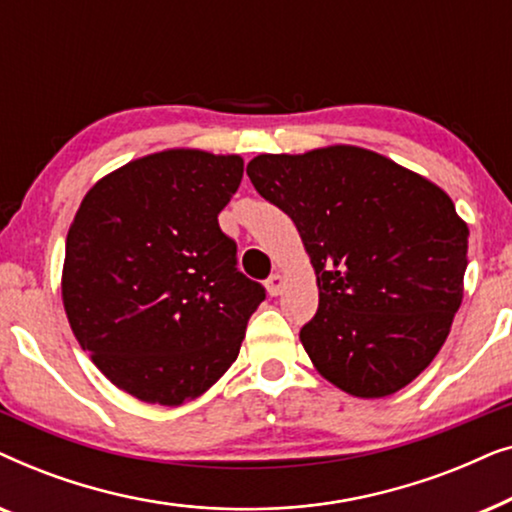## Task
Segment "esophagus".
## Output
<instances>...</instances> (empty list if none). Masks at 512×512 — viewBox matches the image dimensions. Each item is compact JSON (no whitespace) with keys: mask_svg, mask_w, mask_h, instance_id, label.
Listing matches in <instances>:
<instances>
[{"mask_svg":"<svg viewBox=\"0 0 512 512\" xmlns=\"http://www.w3.org/2000/svg\"><path fill=\"white\" fill-rule=\"evenodd\" d=\"M265 289H268L270 296H279L284 289V277L279 275V272H275V275L268 277V282H265Z\"/></svg>","mask_w":512,"mask_h":512,"instance_id":"1","label":"esophagus"}]
</instances>
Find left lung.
<instances>
[{
    "label": "left lung",
    "mask_w": 512,
    "mask_h": 512,
    "mask_svg": "<svg viewBox=\"0 0 512 512\" xmlns=\"http://www.w3.org/2000/svg\"><path fill=\"white\" fill-rule=\"evenodd\" d=\"M251 184L296 223L319 307L300 328L314 368L347 394L382 398L443 347L464 298L468 226L443 188L359 146L263 153Z\"/></svg>",
    "instance_id": "8db88e82"
}]
</instances>
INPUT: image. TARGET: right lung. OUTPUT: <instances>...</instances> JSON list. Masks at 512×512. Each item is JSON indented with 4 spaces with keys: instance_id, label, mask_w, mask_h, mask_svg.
<instances>
[{
    "instance_id": "1",
    "label": "right lung",
    "mask_w": 512,
    "mask_h": 512,
    "mask_svg": "<svg viewBox=\"0 0 512 512\" xmlns=\"http://www.w3.org/2000/svg\"><path fill=\"white\" fill-rule=\"evenodd\" d=\"M240 156L151 153L97 181L67 233L62 303L83 352L118 389L181 405L240 354L265 289L219 226Z\"/></svg>"
}]
</instances>
